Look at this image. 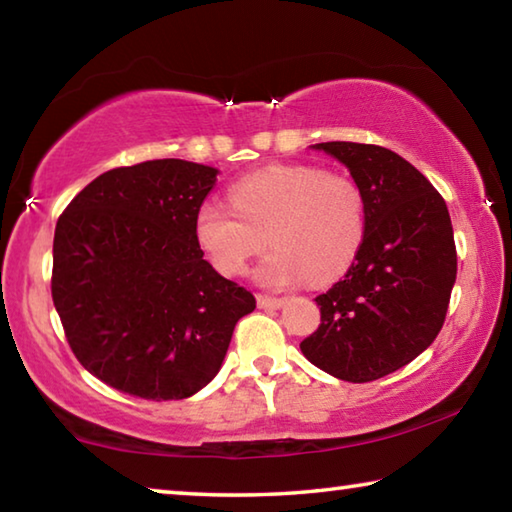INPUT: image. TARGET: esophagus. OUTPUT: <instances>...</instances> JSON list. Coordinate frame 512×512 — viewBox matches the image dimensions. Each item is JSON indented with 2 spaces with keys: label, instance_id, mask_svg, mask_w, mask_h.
I'll use <instances>...</instances> for the list:
<instances>
[{
  "label": "esophagus",
  "instance_id": "34e87169",
  "mask_svg": "<svg viewBox=\"0 0 512 512\" xmlns=\"http://www.w3.org/2000/svg\"><path fill=\"white\" fill-rule=\"evenodd\" d=\"M257 305L262 309H280L284 305V298H275V296H266V293H259Z\"/></svg>",
  "mask_w": 512,
  "mask_h": 512
}]
</instances>
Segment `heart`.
I'll use <instances>...</instances> for the list:
<instances>
[{
  "label": "heart",
  "instance_id": "b5f03b06",
  "mask_svg": "<svg viewBox=\"0 0 512 512\" xmlns=\"http://www.w3.org/2000/svg\"><path fill=\"white\" fill-rule=\"evenodd\" d=\"M232 205L205 201L196 239L223 275L246 273L250 259L273 246L259 280L289 287L302 277L327 284L348 271L366 235V201L350 176L314 164H273L230 189Z\"/></svg>",
  "mask_w": 512,
  "mask_h": 512
}]
</instances>
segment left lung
I'll return each mask as SVG.
<instances>
[{"label": "left lung", "instance_id": "1", "mask_svg": "<svg viewBox=\"0 0 512 512\" xmlns=\"http://www.w3.org/2000/svg\"><path fill=\"white\" fill-rule=\"evenodd\" d=\"M366 201V235L343 280L316 298L320 325L305 357L343 381H375L424 352L443 329L456 282L445 198L400 155L375 144L323 142Z\"/></svg>", "mask_w": 512, "mask_h": 512}]
</instances>
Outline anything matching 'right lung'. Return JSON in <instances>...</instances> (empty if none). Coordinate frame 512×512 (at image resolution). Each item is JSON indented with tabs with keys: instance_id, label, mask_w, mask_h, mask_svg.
I'll return each instance as SVG.
<instances>
[{
	"instance_id": "add662e5",
	"label": "right lung",
	"mask_w": 512,
	"mask_h": 512,
	"mask_svg": "<svg viewBox=\"0 0 512 512\" xmlns=\"http://www.w3.org/2000/svg\"><path fill=\"white\" fill-rule=\"evenodd\" d=\"M216 169L117 167L58 216L51 298L81 366L142 400H185L219 372L255 296L203 259L196 212Z\"/></svg>"
}]
</instances>
